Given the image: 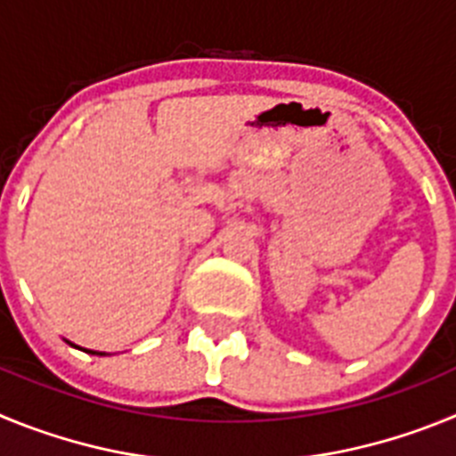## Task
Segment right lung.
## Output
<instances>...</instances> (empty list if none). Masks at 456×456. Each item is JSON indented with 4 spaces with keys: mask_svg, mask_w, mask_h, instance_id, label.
<instances>
[{
    "mask_svg": "<svg viewBox=\"0 0 456 456\" xmlns=\"http://www.w3.org/2000/svg\"><path fill=\"white\" fill-rule=\"evenodd\" d=\"M88 354H100V356H102V352H91V349H88Z\"/></svg>",
    "mask_w": 456,
    "mask_h": 456,
    "instance_id": "right-lung-1",
    "label": "right lung"
}]
</instances>
